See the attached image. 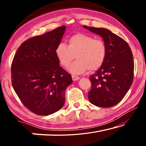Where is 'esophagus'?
<instances>
[{
    "label": "esophagus",
    "mask_w": 146,
    "mask_h": 146,
    "mask_svg": "<svg viewBox=\"0 0 146 146\" xmlns=\"http://www.w3.org/2000/svg\"><path fill=\"white\" fill-rule=\"evenodd\" d=\"M72 79L73 81H76V80H78L79 79H80V77L75 75H72Z\"/></svg>",
    "instance_id": "obj_1"
}]
</instances>
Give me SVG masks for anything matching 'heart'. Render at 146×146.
<instances>
[{
	"label": "heart",
	"instance_id": "heart-1",
	"mask_svg": "<svg viewBox=\"0 0 146 146\" xmlns=\"http://www.w3.org/2000/svg\"><path fill=\"white\" fill-rule=\"evenodd\" d=\"M107 49L102 40L84 33H77L69 38L68 46L60 43L55 49V55L62 66L66 67L76 55L77 60L68 68L70 73L78 75L88 70L99 69L104 62Z\"/></svg>",
	"mask_w": 146,
	"mask_h": 146
}]
</instances>
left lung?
<instances>
[{
  "mask_svg": "<svg viewBox=\"0 0 146 146\" xmlns=\"http://www.w3.org/2000/svg\"><path fill=\"white\" fill-rule=\"evenodd\" d=\"M84 28L100 35L107 49L104 62L90 76L89 100L98 107H112L122 100L132 84L134 75L132 51L126 42L108 29L86 26Z\"/></svg>",
  "mask_w": 146,
  "mask_h": 146,
  "instance_id": "left-lung-1",
  "label": "left lung"
}]
</instances>
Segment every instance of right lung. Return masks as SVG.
Wrapping results in <instances>:
<instances>
[{"label": "right lung", "instance_id": "obj_1", "mask_svg": "<svg viewBox=\"0 0 146 146\" xmlns=\"http://www.w3.org/2000/svg\"><path fill=\"white\" fill-rule=\"evenodd\" d=\"M66 30L62 26L21 44L11 65V83L24 106L38 115L58 111L65 102L70 74L59 65L55 49Z\"/></svg>", "mask_w": 146, "mask_h": 146}]
</instances>
